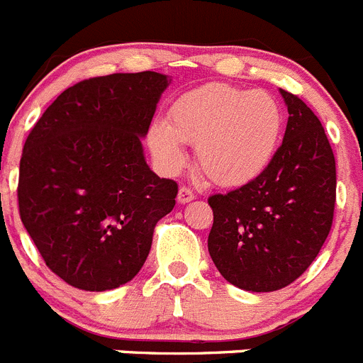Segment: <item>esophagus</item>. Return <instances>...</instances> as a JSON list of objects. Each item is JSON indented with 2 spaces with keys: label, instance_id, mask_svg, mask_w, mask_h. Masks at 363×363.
I'll return each mask as SVG.
<instances>
[{
  "label": "esophagus",
  "instance_id": "34e87169",
  "mask_svg": "<svg viewBox=\"0 0 363 363\" xmlns=\"http://www.w3.org/2000/svg\"><path fill=\"white\" fill-rule=\"evenodd\" d=\"M178 203H182V205H185V203H189V201H192V199H194V192L191 191V189H187V187H182L178 191Z\"/></svg>",
  "mask_w": 363,
  "mask_h": 363
}]
</instances>
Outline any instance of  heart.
Returning a JSON list of instances; mask_svg holds the SVG:
<instances>
[{
    "label": "heart",
    "mask_w": 363,
    "mask_h": 363,
    "mask_svg": "<svg viewBox=\"0 0 363 363\" xmlns=\"http://www.w3.org/2000/svg\"><path fill=\"white\" fill-rule=\"evenodd\" d=\"M282 111L266 91L214 82L185 93L169 108L167 121L152 122L149 151L162 169L187 164L184 145H196V160L218 187H242L257 179L277 152Z\"/></svg>",
    "instance_id": "b5f03b06"
}]
</instances>
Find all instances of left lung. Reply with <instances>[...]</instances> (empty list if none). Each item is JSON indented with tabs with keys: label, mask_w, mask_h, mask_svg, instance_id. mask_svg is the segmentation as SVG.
I'll return each instance as SVG.
<instances>
[{
	"label": "left lung",
	"mask_w": 363,
	"mask_h": 363,
	"mask_svg": "<svg viewBox=\"0 0 363 363\" xmlns=\"http://www.w3.org/2000/svg\"><path fill=\"white\" fill-rule=\"evenodd\" d=\"M282 145L252 184L214 194L208 254L219 274L241 290L275 291L301 277L333 223L335 156L324 128L294 93Z\"/></svg>",
	"instance_id": "obj_1"
}]
</instances>
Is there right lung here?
<instances>
[{"mask_svg": "<svg viewBox=\"0 0 363 363\" xmlns=\"http://www.w3.org/2000/svg\"><path fill=\"white\" fill-rule=\"evenodd\" d=\"M164 73H113L65 89L30 131L19 164V214L46 266L73 288L106 291L147 259L178 185L145 162Z\"/></svg>", "mask_w": 363, "mask_h": 363, "instance_id": "add662e5", "label": "right lung"}]
</instances>
